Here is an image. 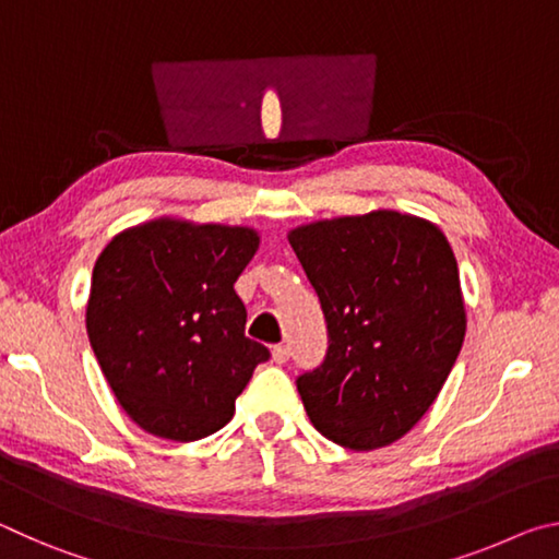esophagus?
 I'll list each match as a JSON object with an SVG mask.
<instances>
[{
  "mask_svg": "<svg viewBox=\"0 0 559 559\" xmlns=\"http://www.w3.org/2000/svg\"><path fill=\"white\" fill-rule=\"evenodd\" d=\"M273 362H278V365H283V362H288V357H290V347L288 345H273Z\"/></svg>",
  "mask_w": 559,
  "mask_h": 559,
  "instance_id": "34e87169",
  "label": "esophagus"
}]
</instances>
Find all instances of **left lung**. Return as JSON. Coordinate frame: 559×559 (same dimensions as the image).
Masks as SVG:
<instances>
[{"label": "left lung", "instance_id": "obj_1", "mask_svg": "<svg viewBox=\"0 0 559 559\" xmlns=\"http://www.w3.org/2000/svg\"><path fill=\"white\" fill-rule=\"evenodd\" d=\"M328 323V353L298 374L313 427L353 451L402 439L437 400L466 335L459 266L437 226L400 212L288 234Z\"/></svg>", "mask_w": 559, "mask_h": 559}]
</instances>
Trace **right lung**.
<instances>
[{
    "mask_svg": "<svg viewBox=\"0 0 559 559\" xmlns=\"http://www.w3.org/2000/svg\"><path fill=\"white\" fill-rule=\"evenodd\" d=\"M259 249L243 226L147 222L96 261L88 340L122 409L140 429L197 441L231 421L236 396L269 347L246 337L234 283Z\"/></svg>",
    "mask_w": 559,
    "mask_h": 559,
    "instance_id": "obj_1",
    "label": "right lung"
}]
</instances>
